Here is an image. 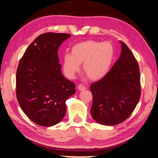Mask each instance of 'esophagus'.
I'll return each instance as SVG.
<instances>
[{"label": "esophagus", "mask_w": 158, "mask_h": 158, "mask_svg": "<svg viewBox=\"0 0 158 158\" xmlns=\"http://www.w3.org/2000/svg\"><path fill=\"white\" fill-rule=\"evenodd\" d=\"M77 88H78V89H79V91H83V90H84V89H85L86 88L83 85L79 84V85H77Z\"/></svg>", "instance_id": "34e87169"}]
</instances>
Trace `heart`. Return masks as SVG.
Instances as JSON below:
<instances>
[{"instance_id": "1", "label": "heart", "mask_w": 158, "mask_h": 158, "mask_svg": "<svg viewBox=\"0 0 158 158\" xmlns=\"http://www.w3.org/2000/svg\"><path fill=\"white\" fill-rule=\"evenodd\" d=\"M115 50L112 43L96 40H86L77 43L71 49V54L63 57V71L69 79H73L80 70L83 63V70L89 79L98 81L103 79L112 66Z\"/></svg>"}]
</instances>
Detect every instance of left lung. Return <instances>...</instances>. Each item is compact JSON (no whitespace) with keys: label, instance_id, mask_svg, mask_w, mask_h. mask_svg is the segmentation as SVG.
<instances>
[{"label":"left lung","instance_id":"8db88e82","mask_svg":"<svg viewBox=\"0 0 158 158\" xmlns=\"http://www.w3.org/2000/svg\"><path fill=\"white\" fill-rule=\"evenodd\" d=\"M121 53L106 77L92 83V118L101 125L112 126L129 118L140 98V69L130 49L124 42Z\"/></svg>","mask_w":158,"mask_h":158}]
</instances>
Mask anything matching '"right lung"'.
Instances as JSON below:
<instances>
[{
	"instance_id": "add662e5",
	"label": "right lung",
	"mask_w": 158,
	"mask_h": 158,
	"mask_svg": "<svg viewBox=\"0 0 158 158\" xmlns=\"http://www.w3.org/2000/svg\"><path fill=\"white\" fill-rule=\"evenodd\" d=\"M70 34L46 33L27 48L16 72V97L22 110L37 125L51 127L66 112V101L75 85L63 76L58 49Z\"/></svg>"
}]
</instances>
